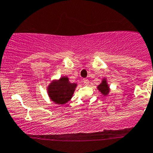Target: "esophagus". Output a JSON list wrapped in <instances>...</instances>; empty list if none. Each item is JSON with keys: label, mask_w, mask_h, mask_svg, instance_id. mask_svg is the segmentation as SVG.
Returning <instances> with one entry per match:
<instances>
[{"label": "esophagus", "mask_w": 153, "mask_h": 153, "mask_svg": "<svg viewBox=\"0 0 153 153\" xmlns=\"http://www.w3.org/2000/svg\"><path fill=\"white\" fill-rule=\"evenodd\" d=\"M82 82H83L84 85H86V86H88V85H89V80H88L87 79H82Z\"/></svg>", "instance_id": "1"}]
</instances>
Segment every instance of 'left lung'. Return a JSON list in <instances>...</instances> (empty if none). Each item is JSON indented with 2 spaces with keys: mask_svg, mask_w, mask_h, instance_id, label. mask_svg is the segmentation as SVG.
Here are the masks:
<instances>
[{
  "mask_svg": "<svg viewBox=\"0 0 153 153\" xmlns=\"http://www.w3.org/2000/svg\"><path fill=\"white\" fill-rule=\"evenodd\" d=\"M97 89L102 93V95H103L104 96L108 95V93L110 92V87H109L106 78L102 79V82L97 86Z\"/></svg>",
  "mask_w": 153,
  "mask_h": 153,
  "instance_id": "left-lung-1",
  "label": "left lung"
}]
</instances>
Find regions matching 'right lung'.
I'll list each match as a JSON object with an SVG mask.
<instances>
[{
  "instance_id": "obj_1",
  "label": "right lung",
  "mask_w": 153,
  "mask_h": 153,
  "mask_svg": "<svg viewBox=\"0 0 153 153\" xmlns=\"http://www.w3.org/2000/svg\"><path fill=\"white\" fill-rule=\"evenodd\" d=\"M76 83H71L67 76L54 79L47 87L48 94L51 101L57 105H64L73 97Z\"/></svg>"
}]
</instances>
